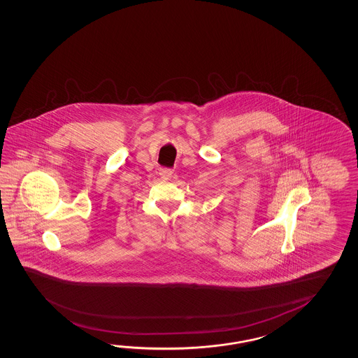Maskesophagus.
Returning <instances> with one entry per match:
<instances>
[{"instance_id":"34e87169","label":"esophagus","mask_w":358,"mask_h":358,"mask_svg":"<svg viewBox=\"0 0 358 358\" xmlns=\"http://www.w3.org/2000/svg\"><path fill=\"white\" fill-rule=\"evenodd\" d=\"M172 170H170V169H161L159 170V175H161V178L162 180H164V181H167V180H170L171 176H172Z\"/></svg>"}]
</instances>
